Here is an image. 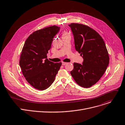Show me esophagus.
Segmentation results:
<instances>
[{"instance_id":"esophagus-1","label":"esophagus","mask_w":125,"mask_h":125,"mask_svg":"<svg viewBox=\"0 0 125 125\" xmlns=\"http://www.w3.org/2000/svg\"><path fill=\"white\" fill-rule=\"evenodd\" d=\"M67 64V63H66V62H62V65H66Z\"/></svg>"}]
</instances>
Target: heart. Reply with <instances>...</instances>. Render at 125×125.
Segmentation results:
<instances>
[{"label":"heart","mask_w":125,"mask_h":125,"mask_svg":"<svg viewBox=\"0 0 125 125\" xmlns=\"http://www.w3.org/2000/svg\"><path fill=\"white\" fill-rule=\"evenodd\" d=\"M67 35V33H66V32H64L63 34V36H65V35Z\"/></svg>","instance_id":"obj_1"}]
</instances>
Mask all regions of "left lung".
Instances as JSON below:
<instances>
[{
	"label": "left lung",
	"instance_id": "left-lung-1",
	"mask_svg": "<svg viewBox=\"0 0 125 125\" xmlns=\"http://www.w3.org/2000/svg\"><path fill=\"white\" fill-rule=\"evenodd\" d=\"M74 37L75 50L82 57L81 64L74 63L70 73L77 83L85 88L100 79L109 64V56L102 37L90 27L72 23L69 24Z\"/></svg>",
	"mask_w": 125,
	"mask_h": 125
}]
</instances>
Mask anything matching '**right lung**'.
Instances as JSON below:
<instances>
[{"label": "right lung", "mask_w": 125, "mask_h": 125, "mask_svg": "<svg viewBox=\"0 0 125 125\" xmlns=\"http://www.w3.org/2000/svg\"><path fill=\"white\" fill-rule=\"evenodd\" d=\"M60 27L55 26L38 30L27 39L21 53L20 66L24 77L34 88L45 90L51 85L62 63L47 59L54 37Z\"/></svg>", "instance_id": "1"}]
</instances>
